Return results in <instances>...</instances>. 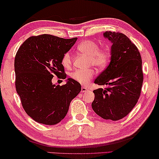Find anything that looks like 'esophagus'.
I'll use <instances>...</instances> for the list:
<instances>
[{
  "mask_svg": "<svg viewBox=\"0 0 159 159\" xmlns=\"http://www.w3.org/2000/svg\"><path fill=\"white\" fill-rule=\"evenodd\" d=\"M88 89L87 88H86V87H82V89H81V92H88Z\"/></svg>",
  "mask_w": 159,
  "mask_h": 159,
  "instance_id": "obj_1",
  "label": "esophagus"
}]
</instances>
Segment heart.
Listing matches in <instances>:
<instances>
[{"mask_svg":"<svg viewBox=\"0 0 159 159\" xmlns=\"http://www.w3.org/2000/svg\"><path fill=\"white\" fill-rule=\"evenodd\" d=\"M77 50L89 57V62L98 68H104L108 64L111 59V51L108 47L99 48L98 43L95 41L87 40L77 46ZM61 63L66 68L72 66V58L69 51L63 54ZM93 70H77L70 75L75 81L81 84H87L94 76Z\"/></svg>","mask_w":159,"mask_h":159,"instance_id":"b5f03b06","label":"heart"}]
</instances>
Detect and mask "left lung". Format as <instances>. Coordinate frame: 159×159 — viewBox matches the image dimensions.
<instances>
[{"instance_id":"8db88e82","label":"left lung","mask_w":159,"mask_h":159,"mask_svg":"<svg viewBox=\"0 0 159 159\" xmlns=\"http://www.w3.org/2000/svg\"><path fill=\"white\" fill-rule=\"evenodd\" d=\"M112 43L111 62L94 80L106 85L93 91V111L101 118L116 121L128 115L138 101L143 83L142 58L137 46L120 32H106Z\"/></svg>"}]
</instances>
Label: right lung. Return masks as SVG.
I'll return each mask as SVG.
<instances>
[{"instance_id":"obj_1","label":"right lung","mask_w":159,"mask_h":159,"mask_svg":"<svg viewBox=\"0 0 159 159\" xmlns=\"http://www.w3.org/2000/svg\"><path fill=\"white\" fill-rule=\"evenodd\" d=\"M77 39L34 36L18 49L15 58V87L24 110L37 123L48 125L60 123L71 101L81 91L80 83L72 78L62 86L52 83L53 75L66 78L61 59Z\"/></svg>"}]
</instances>
